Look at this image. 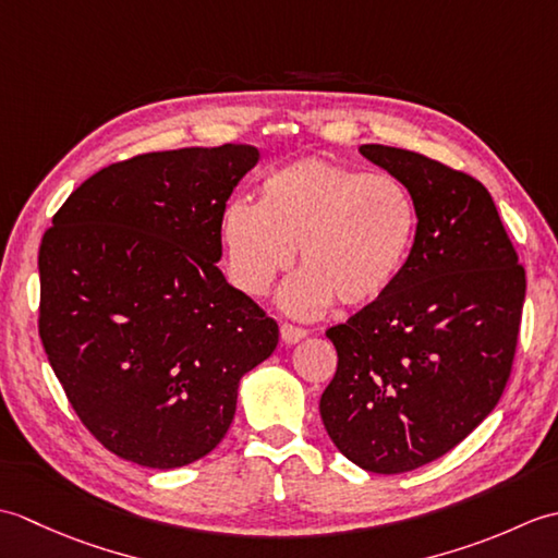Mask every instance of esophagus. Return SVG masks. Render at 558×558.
Instances as JSON below:
<instances>
[{"mask_svg": "<svg viewBox=\"0 0 558 558\" xmlns=\"http://www.w3.org/2000/svg\"><path fill=\"white\" fill-rule=\"evenodd\" d=\"M280 338L292 345V342H300L302 338H306V330L300 326H292V324H282L280 326Z\"/></svg>", "mask_w": 558, "mask_h": 558, "instance_id": "obj_1", "label": "esophagus"}]
</instances>
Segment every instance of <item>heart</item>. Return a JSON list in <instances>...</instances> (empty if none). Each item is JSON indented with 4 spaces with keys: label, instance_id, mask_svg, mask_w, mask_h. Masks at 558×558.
Masks as SVG:
<instances>
[{
    "label": "heart",
    "instance_id": "obj_1",
    "mask_svg": "<svg viewBox=\"0 0 558 558\" xmlns=\"http://www.w3.org/2000/svg\"><path fill=\"white\" fill-rule=\"evenodd\" d=\"M218 230L230 280L246 294H264L300 248L302 272L282 288L280 304L314 316L336 300L374 304L398 286L420 208L396 177L304 156L266 174L258 204L228 201Z\"/></svg>",
    "mask_w": 558,
    "mask_h": 558
}]
</instances>
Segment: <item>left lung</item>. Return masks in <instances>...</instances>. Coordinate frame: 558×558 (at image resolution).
<instances>
[{
    "instance_id": "1",
    "label": "left lung",
    "mask_w": 558,
    "mask_h": 558,
    "mask_svg": "<svg viewBox=\"0 0 558 558\" xmlns=\"http://www.w3.org/2000/svg\"><path fill=\"white\" fill-rule=\"evenodd\" d=\"M360 153L410 189L420 230L386 298L326 330L338 369L318 410L354 465L400 475L446 456L511 376L525 268L482 182L420 153Z\"/></svg>"
}]
</instances>
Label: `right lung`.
Masks as SVG:
<instances>
[{
    "label": "right lung",
    "instance_id": "right-lung-1",
    "mask_svg": "<svg viewBox=\"0 0 558 558\" xmlns=\"http://www.w3.org/2000/svg\"><path fill=\"white\" fill-rule=\"evenodd\" d=\"M254 146L144 153L88 177L43 234L38 330L98 441L170 470L228 434L240 378L278 324L225 280L220 210Z\"/></svg>",
    "mask_w": 558,
    "mask_h": 558
}]
</instances>
